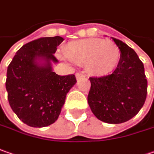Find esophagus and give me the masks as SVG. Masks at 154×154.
Segmentation results:
<instances>
[{
	"label": "esophagus",
	"mask_w": 154,
	"mask_h": 154,
	"mask_svg": "<svg viewBox=\"0 0 154 154\" xmlns=\"http://www.w3.org/2000/svg\"><path fill=\"white\" fill-rule=\"evenodd\" d=\"M84 77V74H82V73H77L76 74V77H77V79H79V78H81V77Z\"/></svg>",
	"instance_id": "obj_1"
}]
</instances>
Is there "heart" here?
I'll use <instances>...</instances> for the list:
<instances>
[{
	"mask_svg": "<svg viewBox=\"0 0 154 154\" xmlns=\"http://www.w3.org/2000/svg\"><path fill=\"white\" fill-rule=\"evenodd\" d=\"M64 54L73 64H85L90 75L103 77L116 68L121 51L111 40L91 38L70 42L64 48Z\"/></svg>",
	"mask_w": 154,
	"mask_h": 154,
	"instance_id": "b5f03b06",
	"label": "heart"
}]
</instances>
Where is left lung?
<instances>
[{
  "label": "left lung",
  "mask_w": 154,
  "mask_h": 154,
  "mask_svg": "<svg viewBox=\"0 0 154 154\" xmlns=\"http://www.w3.org/2000/svg\"><path fill=\"white\" fill-rule=\"evenodd\" d=\"M121 51L114 72L90 77L88 103L95 116L110 124L128 122L143 107L147 94V80L143 63L136 52L122 41L112 38Z\"/></svg>",
  "instance_id": "8db88e82"
}]
</instances>
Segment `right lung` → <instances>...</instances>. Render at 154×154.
Segmentation results:
<instances>
[{"label": "right lung", "instance_id": "obj_1", "mask_svg": "<svg viewBox=\"0 0 154 154\" xmlns=\"http://www.w3.org/2000/svg\"><path fill=\"white\" fill-rule=\"evenodd\" d=\"M64 38H40L24 45L8 67L6 89L11 109L24 123L43 128L54 123L65 97L77 83L75 75L52 71L53 55Z\"/></svg>", "mask_w": 154, "mask_h": 154}]
</instances>
